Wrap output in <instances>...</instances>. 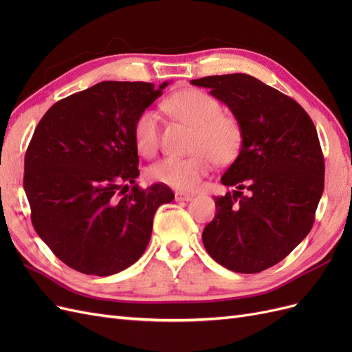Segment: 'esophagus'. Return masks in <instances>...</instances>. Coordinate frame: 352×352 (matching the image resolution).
<instances>
[{
    "label": "esophagus",
    "instance_id": "obj_1",
    "mask_svg": "<svg viewBox=\"0 0 352 352\" xmlns=\"http://www.w3.org/2000/svg\"><path fill=\"white\" fill-rule=\"evenodd\" d=\"M175 199L176 201H190V199H192V195L182 192V190H179V192L175 194Z\"/></svg>",
    "mask_w": 352,
    "mask_h": 352
}]
</instances>
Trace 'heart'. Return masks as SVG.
Segmentation results:
<instances>
[{"label":"heart","instance_id":"b5f03b06","mask_svg":"<svg viewBox=\"0 0 352 352\" xmlns=\"http://www.w3.org/2000/svg\"><path fill=\"white\" fill-rule=\"evenodd\" d=\"M163 109L176 119L194 127L188 157H166L146 170L155 182L189 190L199 185L212 163L230 164L238 158L243 131L235 116L221 113L220 101L211 94L185 88L163 102ZM133 142L144 157H153L160 146V119L154 110H144L133 123Z\"/></svg>","mask_w":352,"mask_h":352}]
</instances>
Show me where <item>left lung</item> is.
I'll return each instance as SVG.
<instances>
[{
	"instance_id": "1",
	"label": "left lung",
	"mask_w": 352,
	"mask_h": 352,
	"mask_svg": "<svg viewBox=\"0 0 352 352\" xmlns=\"http://www.w3.org/2000/svg\"><path fill=\"white\" fill-rule=\"evenodd\" d=\"M225 102L243 131L242 150L221 177L202 232L212 260L236 273L282 261L311 230L324 188V158L310 116L287 95L245 73L190 80Z\"/></svg>"
}]
</instances>
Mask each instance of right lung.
<instances>
[{
  "mask_svg": "<svg viewBox=\"0 0 352 352\" xmlns=\"http://www.w3.org/2000/svg\"><path fill=\"white\" fill-rule=\"evenodd\" d=\"M146 82L105 80L57 101L25 155L23 188L39 238L73 270L110 276L144 254L157 208L175 195L142 189L133 123L163 94Z\"/></svg>",
  "mask_w": 352,
  "mask_h": 352,
  "instance_id": "right-lung-1",
  "label": "right lung"
}]
</instances>
